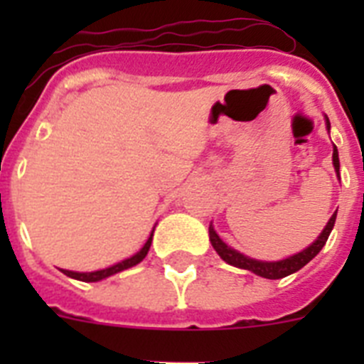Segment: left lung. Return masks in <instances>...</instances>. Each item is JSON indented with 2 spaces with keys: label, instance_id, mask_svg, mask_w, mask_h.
<instances>
[{
  "label": "left lung",
  "instance_id": "1",
  "mask_svg": "<svg viewBox=\"0 0 364 364\" xmlns=\"http://www.w3.org/2000/svg\"><path fill=\"white\" fill-rule=\"evenodd\" d=\"M324 122H326V129H328V133H330V120H328L326 114H324ZM332 162H333V167H336L337 176H339V153H337L336 146H333ZM339 180H341V176H339ZM336 217H337V211L332 215V217H330V220H328V224L324 226V230L321 231L319 237H317V239H315L310 246L304 247L302 252L295 253V255L286 257V259H281V260H257V259H252V257L244 255V253L237 252V250H233L231 246H228V244L224 242L220 237H218V233L215 231V228H213V222L210 224V242H211V246L215 247V252L220 255V259L224 260V262H228V264L235 266V268L247 269V272L255 273V275H259V277L282 279V277H286V275H291V273L299 272L302 266H306L308 262H310V260L314 259V257L317 255L321 250H323V246L326 244L328 237H330V233H332V230H333Z\"/></svg>",
  "mask_w": 364,
  "mask_h": 364
}]
</instances>
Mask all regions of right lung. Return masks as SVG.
I'll use <instances>...</instances> for the list:
<instances>
[{"instance_id":"add662e5","label":"right lung","mask_w":364,"mask_h":364,"mask_svg":"<svg viewBox=\"0 0 364 364\" xmlns=\"http://www.w3.org/2000/svg\"><path fill=\"white\" fill-rule=\"evenodd\" d=\"M153 233H154V228H153V231H151L149 239L146 240V244H144L140 252H136L133 257H129V259H124V260H120V262H117V264L109 266V268L96 269V272H70V269H60V272L65 273L67 277L76 279V281H82V282L104 281V279L111 277V275H114V273H120V272H124V269L133 268V266H136L138 262H142V260L146 259L147 252H149L151 242H153Z\"/></svg>"}]
</instances>
